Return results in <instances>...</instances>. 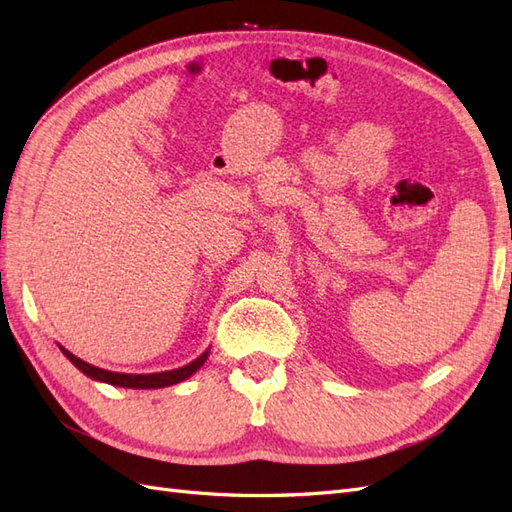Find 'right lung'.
<instances>
[{
	"label": "right lung",
	"mask_w": 512,
	"mask_h": 512,
	"mask_svg": "<svg viewBox=\"0 0 512 512\" xmlns=\"http://www.w3.org/2000/svg\"><path fill=\"white\" fill-rule=\"evenodd\" d=\"M60 349H62V354L72 364H75V367L83 375L92 377V379H96V382H102V384H111V386H120V388H135V390L167 388V386H173V384H180V382H184V379L191 377L193 373H197L203 367V362L208 360V354H210V349H206V352H203L199 358H195L193 362H188V364H184V367L173 369V371L139 373V375H135V373H115V371H107V369H98V367H94V364L85 362V360L77 358L72 352H68L66 347L60 345Z\"/></svg>",
	"instance_id": "right-lung-1"
}]
</instances>
